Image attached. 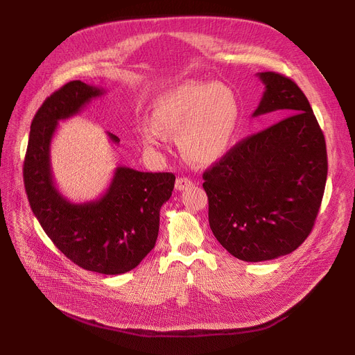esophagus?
<instances>
[{"instance_id": "obj_1", "label": "esophagus", "mask_w": 355, "mask_h": 355, "mask_svg": "<svg viewBox=\"0 0 355 355\" xmlns=\"http://www.w3.org/2000/svg\"><path fill=\"white\" fill-rule=\"evenodd\" d=\"M193 185V181L187 177H181V178H177L175 181V190L178 191H182V190H187L189 187H191Z\"/></svg>"}]
</instances>
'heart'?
<instances>
[{
    "mask_svg": "<svg viewBox=\"0 0 355 355\" xmlns=\"http://www.w3.org/2000/svg\"><path fill=\"white\" fill-rule=\"evenodd\" d=\"M239 119L230 87L221 83L184 82L155 99L153 121L139 123L145 146L161 148L177 137L181 154L198 165L218 161L227 153Z\"/></svg>",
    "mask_w": 355,
    "mask_h": 355,
    "instance_id": "1",
    "label": "heart"
}]
</instances>
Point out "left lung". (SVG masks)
I'll use <instances>...</instances> for the list:
<instances>
[{"instance_id":"left-lung-1","label":"left lung","mask_w":355,"mask_h":355,"mask_svg":"<svg viewBox=\"0 0 355 355\" xmlns=\"http://www.w3.org/2000/svg\"><path fill=\"white\" fill-rule=\"evenodd\" d=\"M257 76L265 92L252 116H288L240 141L202 174L210 229L245 262L285 256L304 243L328 173L325 138L304 92L284 74Z\"/></svg>"}]
</instances>
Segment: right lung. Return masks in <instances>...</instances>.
<instances>
[{
    "instance_id": "1",
    "label": "right lung",
    "mask_w": 355,
    "mask_h": 355,
    "mask_svg": "<svg viewBox=\"0 0 355 355\" xmlns=\"http://www.w3.org/2000/svg\"><path fill=\"white\" fill-rule=\"evenodd\" d=\"M103 93L73 80L44 101L31 122L23 175L30 207L55 248L86 270L121 275L137 268L154 249L159 210L171 197L175 175L118 166L107 190L87 202H71L58 190L50 144L59 121L78 115ZM107 137L119 142L114 134Z\"/></svg>"
}]
</instances>
